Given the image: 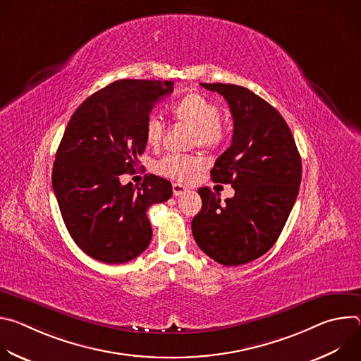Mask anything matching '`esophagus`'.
<instances>
[{
  "mask_svg": "<svg viewBox=\"0 0 361 361\" xmlns=\"http://www.w3.org/2000/svg\"><path fill=\"white\" fill-rule=\"evenodd\" d=\"M187 191H188V188H187L184 184H180V183H174V184H173V194H174L176 197L184 195Z\"/></svg>",
  "mask_w": 361,
  "mask_h": 361,
  "instance_id": "esophagus-1",
  "label": "esophagus"
}]
</instances>
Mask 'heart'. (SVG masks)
Wrapping results in <instances>:
<instances>
[{
    "instance_id": "obj_1",
    "label": "heart",
    "mask_w": 361,
    "mask_h": 361,
    "mask_svg": "<svg viewBox=\"0 0 361 361\" xmlns=\"http://www.w3.org/2000/svg\"><path fill=\"white\" fill-rule=\"evenodd\" d=\"M173 117L194 128L192 144L216 148L227 137V127L220 118V107L213 99L200 92L183 95L171 107ZM164 137V124L157 117H149L144 128L145 144L159 148ZM202 159L197 154H170L156 164L157 173L177 181H188L202 169Z\"/></svg>"
}]
</instances>
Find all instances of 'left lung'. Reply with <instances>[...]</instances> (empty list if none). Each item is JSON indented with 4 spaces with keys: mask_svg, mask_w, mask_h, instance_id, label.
I'll return each instance as SVG.
<instances>
[{
    "mask_svg": "<svg viewBox=\"0 0 361 361\" xmlns=\"http://www.w3.org/2000/svg\"><path fill=\"white\" fill-rule=\"evenodd\" d=\"M201 85L230 106L233 140L212 180L231 184L235 194L221 202L209 187L198 188L202 205L191 230L210 259L240 266L266 254L281 234L298 194L301 157L287 123L266 99L234 84Z\"/></svg>",
    "mask_w": 361,
    "mask_h": 361,
    "instance_id": "1",
    "label": "left lung"
}]
</instances>
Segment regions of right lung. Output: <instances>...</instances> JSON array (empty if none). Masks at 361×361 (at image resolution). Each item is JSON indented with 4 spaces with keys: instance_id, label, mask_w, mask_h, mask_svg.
I'll use <instances>...</instances> for the list:
<instances>
[{
    "instance_id": "add662e5",
    "label": "right lung",
    "mask_w": 361,
    "mask_h": 361,
    "mask_svg": "<svg viewBox=\"0 0 361 361\" xmlns=\"http://www.w3.org/2000/svg\"><path fill=\"white\" fill-rule=\"evenodd\" d=\"M173 81L120 80L90 95L70 118L53 167V190L75 244L92 259L121 264L152 237L147 210L173 195L171 183L145 176L123 185L145 149L144 128Z\"/></svg>"
}]
</instances>
